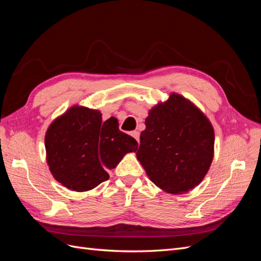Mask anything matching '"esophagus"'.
<instances>
[{
	"instance_id": "esophagus-1",
	"label": "esophagus",
	"mask_w": 261,
	"mask_h": 261,
	"mask_svg": "<svg viewBox=\"0 0 261 261\" xmlns=\"http://www.w3.org/2000/svg\"><path fill=\"white\" fill-rule=\"evenodd\" d=\"M132 136L135 138L138 143H139V132L138 130H134V132H132Z\"/></svg>"
}]
</instances>
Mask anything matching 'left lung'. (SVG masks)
<instances>
[{
	"label": "left lung",
	"instance_id": "obj_1",
	"mask_svg": "<svg viewBox=\"0 0 261 261\" xmlns=\"http://www.w3.org/2000/svg\"><path fill=\"white\" fill-rule=\"evenodd\" d=\"M137 159L150 180L170 194L198 185L213 159L215 132L198 108L172 93L149 111Z\"/></svg>",
	"mask_w": 261,
	"mask_h": 261
}]
</instances>
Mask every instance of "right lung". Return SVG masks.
<instances>
[{
    "instance_id": "1",
    "label": "right lung",
    "mask_w": 261,
    "mask_h": 261,
    "mask_svg": "<svg viewBox=\"0 0 261 261\" xmlns=\"http://www.w3.org/2000/svg\"><path fill=\"white\" fill-rule=\"evenodd\" d=\"M46 161L54 178L75 192H86L109 178L138 144L118 129L115 117L102 122L98 110L72 107L58 117L45 134Z\"/></svg>"
}]
</instances>
